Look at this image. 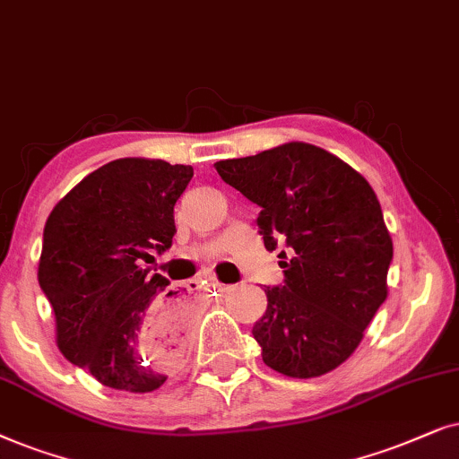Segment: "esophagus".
<instances>
[{
  "instance_id": "esophagus-1",
  "label": "esophagus",
  "mask_w": 459,
  "mask_h": 459,
  "mask_svg": "<svg viewBox=\"0 0 459 459\" xmlns=\"http://www.w3.org/2000/svg\"><path fill=\"white\" fill-rule=\"evenodd\" d=\"M201 283H205L207 287H213V290H224V283H220L218 279H213V277H205L204 281H201Z\"/></svg>"
}]
</instances>
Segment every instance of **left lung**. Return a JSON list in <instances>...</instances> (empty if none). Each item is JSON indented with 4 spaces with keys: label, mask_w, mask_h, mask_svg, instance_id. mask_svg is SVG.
Listing matches in <instances>:
<instances>
[{
    "label": "left lung",
    "mask_w": 459,
    "mask_h": 459,
    "mask_svg": "<svg viewBox=\"0 0 459 459\" xmlns=\"http://www.w3.org/2000/svg\"><path fill=\"white\" fill-rule=\"evenodd\" d=\"M220 178L260 205L255 222L279 254L285 283L264 287L266 313L254 338L262 361L290 377L340 368L388 296L393 239L374 188L325 149L287 143L216 161Z\"/></svg>",
    "instance_id": "obj_1"
}]
</instances>
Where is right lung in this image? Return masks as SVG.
<instances>
[{
	"mask_svg": "<svg viewBox=\"0 0 459 459\" xmlns=\"http://www.w3.org/2000/svg\"><path fill=\"white\" fill-rule=\"evenodd\" d=\"M191 178V166L115 159L46 220L38 279L56 316V344L108 388L157 390L186 352V300L138 264L172 246L174 205Z\"/></svg>",
	"mask_w": 459,
	"mask_h": 459,
	"instance_id": "right-lung-1",
	"label": "right lung"
}]
</instances>
